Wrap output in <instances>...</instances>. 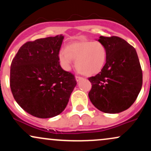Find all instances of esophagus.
Instances as JSON below:
<instances>
[{"label":"esophagus","mask_w":151,"mask_h":151,"mask_svg":"<svg viewBox=\"0 0 151 151\" xmlns=\"http://www.w3.org/2000/svg\"><path fill=\"white\" fill-rule=\"evenodd\" d=\"M75 78H76V80H77V81H79L81 80V79H83V77H79V76H76Z\"/></svg>","instance_id":"1"}]
</instances>
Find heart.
<instances>
[{"instance_id": "heart-1", "label": "heart", "mask_w": 151, "mask_h": 151, "mask_svg": "<svg viewBox=\"0 0 151 151\" xmlns=\"http://www.w3.org/2000/svg\"><path fill=\"white\" fill-rule=\"evenodd\" d=\"M62 67L69 70L72 60H76L75 67L81 74L92 76L99 73L107 59V50L99 41H78L70 43L65 50L59 54Z\"/></svg>"}]
</instances>
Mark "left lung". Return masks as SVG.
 <instances>
[{
	"label": "left lung",
	"instance_id": "1",
	"mask_svg": "<svg viewBox=\"0 0 151 151\" xmlns=\"http://www.w3.org/2000/svg\"><path fill=\"white\" fill-rule=\"evenodd\" d=\"M107 50L106 64L99 73L88 78L91 83L89 97L102 112L116 114L134 103L141 91L143 74L136 50L125 40L100 36Z\"/></svg>",
	"mask_w": 151,
	"mask_h": 151
}]
</instances>
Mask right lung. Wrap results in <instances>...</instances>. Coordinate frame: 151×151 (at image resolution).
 I'll list each match as a JSON object with an SVG mask.
<instances>
[{
    "label": "right lung",
    "instance_id": "right-lung-1",
    "mask_svg": "<svg viewBox=\"0 0 151 151\" xmlns=\"http://www.w3.org/2000/svg\"><path fill=\"white\" fill-rule=\"evenodd\" d=\"M64 36L40 38L20 47L10 65V86L15 100L33 116L61 114L77 84L73 74L60 65Z\"/></svg>",
    "mask_w": 151,
    "mask_h": 151
}]
</instances>
